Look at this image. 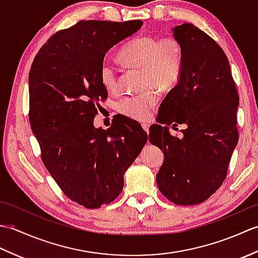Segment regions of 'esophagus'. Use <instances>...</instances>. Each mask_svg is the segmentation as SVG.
Masks as SVG:
<instances>
[{"mask_svg": "<svg viewBox=\"0 0 258 258\" xmlns=\"http://www.w3.org/2000/svg\"><path fill=\"white\" fill-rule=\"evenodd\" d=\"M142 127H143V130L145 131V132H146L147 134H149V128H150L149 125H147V124H143V125H142Z\"/></svg>", "mask_w": 258, "mask_h": 258, "instance_id": "esophagus-1", "label": "esophagus"}]
</instances>
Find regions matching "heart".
Here are the masks:
<instances>
[{"label": "heart", "instance_id": "heart-1", "mask_svg": "<svg viewBox=\"0 0 258 258\" xmlns=\"http://www.w3.org/2000/svg\"><path fill=\"white\" fill-rule=\"evenodd\" d=\"M118 57L127 67L143 69L145 84L162 91L176 85L183 69L182 45L172 35L136 37L120 48ZM98 74L107 91L117 89V71L111 62L103 61ZM156 89L151 87L141 94L125 96L118 103L119 112L141 122L146 120L158 102Z\"/></svg>", "mask_w": 258, "mask_h": 258}]
</instances>
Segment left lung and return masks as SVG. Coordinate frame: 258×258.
<instances>
[{
    "instance_id": "1",
    "label": "left lung",
    "mask_w": 258,
    "mask_h": 258,
    "mask_svg": "<svg viewBox=\"0 0 258 258\" xmlns=\"http://www.w3.org/2000/svg\"><path fill=\"white\" fill-rule=\"evenodd\" d=\"M172 32L182 45L183 69L161 103L149 138L164 153L158 189L174 204L196 205L225 180L238 142L239 98L226 54L211 36L191 23ZM178 123L186 125L180 139L168 127Z\"/></svg>"
}]
</instances>
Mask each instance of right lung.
<instances>
[{
  "mask_svg": "<svg viewBox=\"0 0 258 258\" xmlns=\"http://www.w3.org/2000/svg\"><path fill=\"white\" fill-rule=\"evenodd\" d=\"M142 25L80 21L48 38L32 63L29 118L42 161L63 193L86 208L116 199L146 144L145 131L130 119L106 131L94 126L98 102L107 97L98 74L104 56Z\"/></svg>",
  "mask_w": 258,
  "mask_h": 258,
  "instance_id": "right-lung-1",
  "label": "right lung"
}]
</instances>
